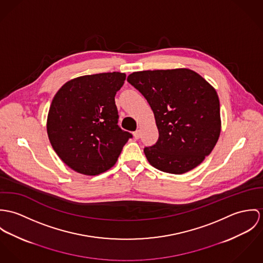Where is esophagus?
<instances>
[{
    "mask_svg": "<svg viewBox=\"0 0 263 263\" xmlns=\"http://www.w3.org/2000/svg\"><path fill=\"white\" fill-rule=\"evenodd\" d=\"M133 136H134L135 139H139V138H140V132H139V131H135V132L133 133Z\"/></svg>",
    "mask_w": 263,
    "mask_h": 263,
    "instance_id": "obj_1",
    "label": "esophagus"
}]
</instances>
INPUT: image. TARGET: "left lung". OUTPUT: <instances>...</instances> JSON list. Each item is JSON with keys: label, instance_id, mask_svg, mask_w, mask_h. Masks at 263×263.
<instances>
[{"label": "left lung", "instance_id": "1", "mask_svg": "<svg viewBox=\"0 0 263 263\" xmlns=\"http://www.w3.org/2000/svg\"><path fill=\"white\" fill-rule=\"evenodd\" d=\"M127 82L145 98L158 129L156 143L144 147L148 162L175 175L198 166L220 136V102L215 88L186 68L137 71Z\"/></svg>", "mask_w": 263, "mask_h": 263}]
</instances>
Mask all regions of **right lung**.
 I'll return each instance as SVG.
<instances>
[{
	"label": "right lung",
	"instance_id": "right-lung-1",
	"mask_svg": "<svg viewBox=\"0 0 263 263\" xmlns=\"http://www.w3.org/2000/svg\"><path fill=\"white\" fill-rule=\"evenodd\" d=\"M125 79L121 72L80 77L54 96L47 118L48 138L59 158L74 172L105 173L132 138L118 126L115 96Z\"/></svg>",
	"mask_w": 263,
	"mask_h": 263
}]
</instances>
